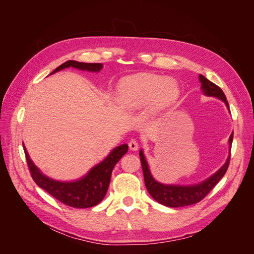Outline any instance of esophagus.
<instances>
[{
	"instance_id": "esophagus-1",
	"label": "esophagus",
	"mask_w": 254,
	"mask_h": 254,
	"mask_svg": "<svg viewBox=\"0 0 254 254\" xmlns=\"http://www.w3.org/2000/svg\"><path fill=\"white\" fill-rule=\"evenodd\" d=\"M128 146H129L130 150H132V151H136L137 148H139V144H137V142H136L135 140H131V141H130V142L128 143Z\"/></svg>"
}]
</instances>
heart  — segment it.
Returning <instances> with one entry per match:
<instances>
[{
    "mask_svg": "<svg viewBox=\"0 0 254 254\" xmlns=\"http://www.w3.org/2000/svg\"><path fill=\"white\" fill-rule=\"evenodd\" d=\"M119 101L129 109H139L150 102V111L157 112L172 105L179 96V87L170 78L155 74H137L122 80Z\"/></svg>",
    "mask_w": 254,
    "mask_h": 254,
    "instance_id": "b5f03b06",
    "label": "heart"
}]
</instances>
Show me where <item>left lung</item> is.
Returning <instances> with one entry per match:
<instances>
[{
  "label": "left lung",
  "mask_w": 254,
  "mask_h": 254,
  "mask_svg": "<svg viewBox=\"0 0 254 254\" xmlns=\"http://www.w3.org/2000/svg\"><path fill=\"white\" fill-rule=\"evenodd\" d=\"M199 81L201 83V92L205 96H212L220 99L227 106L228 110L230 111L229 104L226 98V95L222 90L216 86V84L206 79L203 75H199ZM233 141V132L229 137V148L231 151V145ZM141 163L144 174V181L146 189H147L150 196L155 199L159 203L170 207H180L187 206L197 203L203 199L207 194L210 193L212 189L216 186L219 180L225 176L229 162H230V152L226 160L225 164L222 165L217 172H215L210 177H207L203 181L195 183V184H188V186H182V184H166L161 183L158 180L153 178V176L150 172L147 160L144 155V150L141 149L140 152Z\"/></svg>",
  "instance_id": "obj_1"
}]
</instances>
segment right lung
I'll list each match as a JSON object with an SVG mask.
<instances>
[{"instance_id": "add662e5", "label": "right lung", "mask_w": 254, "mask_h": 254, "mask_svg": "<svg viewBox=\"0 0 254 254\" xmlns=\"http://www.w3.org/2000/svg\"><path fill=\"white\" fill-rule=\"evenodd\" d=\"M67 67L77 68L79 71L98 73L103 68L102 64H84L75 60H68L56 67L50 75ZM23 148L30 174L37 186L48 191L53 197L72 207H91L101 202L107 194L113 168L121 158L128 151V145L122 144L113 148L103 161L94 165L82 177L75 180L63 181L53 179L45 175L30 159L27 149L23 143Z\"/></svg>"}]
</instances>
